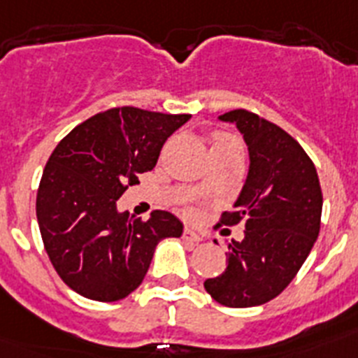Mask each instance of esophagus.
Wrapping results in <instances>:
<instances>
[{"mask_svg": "<svg viewBox=\"0 0 358 358\" xmlns=\"http://www.w3.org/2000/svg\"><path fill=\"white\" fill-rule=\"evenodd\" d=\"M182 238H185L186 242H192V243H199L202 240L201 235L195 233L194 229H189V227H185V231H182Z\"/></svg>", "mask_w": 358, "mask_h": 358, "instance_id": "esophagus-1", "label": "esophagus"}]
</instances>
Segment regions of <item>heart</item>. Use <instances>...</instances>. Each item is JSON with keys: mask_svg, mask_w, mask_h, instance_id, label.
<instances>
[{"mask_svg": "<svg viewBox=\"0 0 358 358\" xmlns=\"http://www.w3.org/2000/svg\"><path fill=\"white\" fill-rule=\"evenodd\" d=\"M226 152H242V143L236 136L227 132H217L211 140V154H226ZM188 213L192 215L194 210L189 208Z\"/></svg>", "mask_w": 358, "mask_h": 358, "instance_id": "obj_1", "label": "heart"}]
</instances>
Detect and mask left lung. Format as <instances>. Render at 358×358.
<instances>
[{
	"instance_id": "left-lung-1",
	"label": "left lung",
	"mask_w": 358,
	"mask_h": 358,
	"mask_svg": "<svg viewBox=\"0 0 358 358\" xmlns=\"http://www.w3.org/2000/svg\"><path fill=\"white\" fill-rule=\"evenodd\" d=\"M233 122L249 148L248 181L220 224L243 222V240L227 243V267L204 281L215 301L248 308L271 301L305 264L321 227L322 192L303 147L276 123L245 109L220 116ZM217 224V226H220Z\"/></svg>"
}]
</instances>
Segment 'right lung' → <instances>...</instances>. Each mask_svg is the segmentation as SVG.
<instances>
[{
	"instance_id": "add662e5",
	"label": "right lung",
	"mask_w": 358,
	"mask_h": 358,
	"mask_svg": "<svg viewBox=\"0 0 358 358\" xmlns=\"http://www.w3.org/2000/svg\"><path fill=\"white\" fill-rule=\"evenodd\" d=\"M192 115L113 107L77 125L52 152L37 189L44 249L66 285L94 301H118L141 285L156 245L181 236L170 211L148 220L116 201L157 163L164 141Z\"/></svg>"
}]
</instances>
